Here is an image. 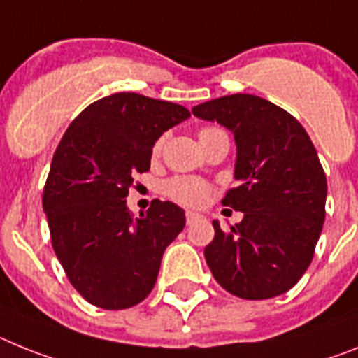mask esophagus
I'll list each match as a JSON object with an SVG mask.
<instances>
[{
  "label": "esophagus",
  "instance_id": "esophagus-1",
  "mask_svg": "<svg viewBox=\"0 0 358 358\" xmlns=\"http://www.w3.org/2000/svg\"><path fill=\"white\" fill-rule=\"evenodd\" d=\"M200 214L198 213H192V210H187V213H185V220H187V225H191V223H194L196 222V220H200Z\"/></svg>",
  "mask_w": 358,
  "mask_h": 358
}]
</instances>
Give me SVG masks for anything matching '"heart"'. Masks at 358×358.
Instances as JSON below:
<instances>
[{
    "label": "heart",
    "instance_id": "heart-1",
    "mask_svg": "<svg viewBox=\"0 0 358 358\" xmlns=\"http://www.w3.org/2000/svg\"><path fill=\"white\" fill-rule=\"evenodd\" d=\"M158 149V145H157ZM167 196L183 205H201L209 194L207 183L198 178H187V176H176L166 183Z\"/></svg>",
    "mask_w": 358,
    "mask_h": 358
}]
</instances>
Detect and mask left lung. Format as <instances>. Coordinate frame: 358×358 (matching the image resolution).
<instances>
[{
  "label": "left lung",
  "instance_id": "obj_1",
  "mask_svg": "<svg viewBox=\"0 0 358 358\" xmlns=\"http://www.w3.org/2000/svg\"><path fill=\"white\" fill-rule=\"evenodd\" d=\"M192 115L234 135L238 187L223 205L243 213L229 232L214 220L207 265L241 299L278 297L303 278L324 223L328 185L315 148L288 111L248 93L198 104Z\"/></svg>",
  "mask_w": 358,
  "mask_h": 358
}]
</instances>
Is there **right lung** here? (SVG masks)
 Returning a JSON list of instances; mask_svg holds the SVG:
<instances>
[{
    "mask_svg": "<svg viewBox=\"0 0 358 358\" xmlns=\"http://www.w3.org/2000/svg\"><path fill=\"white\" fill-rule=\"evenodd\" d=\"M189 117L180 104L113 93L90 104L55 149L43 192L52 247L73 288L99 308L144 301L185 227L173 201L155 200L135 217L126 196L133 176L149 171L155 142Z\"/></svg>",
    "mask_w": 358,
    "mask_h": 358,
    "instance_id": "add662e5",
    "label": "right lung"
}]
</instances>
